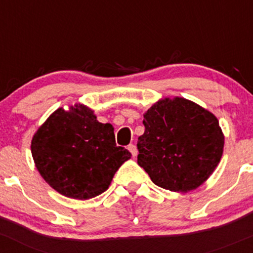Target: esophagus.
Returning <instances> with one entry per match:
<instances>
[{
	"instance_id": "obj_1",
	"label": "esophagus",
	"mask_w": 253,
	"mask_h": 253,
	"mask_svg": "<svg viewBox=\"0 0 253 253\" xmlns=\"http://www.w3.org/2000/svg\"><path fill=\"white\" fill-rule=\"evenodd\" d=\"M128 150L131 151V154H132V156H137V154H138V151H137V148H135V145L134 144H129L128 145Z\"/></svg>"
}]
</instances>
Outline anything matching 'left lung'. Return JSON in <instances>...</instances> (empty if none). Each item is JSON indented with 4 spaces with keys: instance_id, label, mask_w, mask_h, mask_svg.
<instances>
[{
    "instance_id": "8db88e82",
    "label": "left lung",
    "mask_w": 253,
    "mask_h": 253,
    "mask_svg": "<svg viewBox=\"0 0 253 253\" xmlns=\"http://www.w3.org/2000/svg\"><path fill=\"white\" fill-rule=\"evenodd\" d=\"M138 138V165L154 184L187 193L196 189L219 164L224 135L216 116L194 102L159 100L144 114Z\"/></svg>"
}]
</instances>
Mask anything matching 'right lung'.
<instances>
[{"mask_svg": "<svg viewBox=\"0 0 253 253\" xmlns=\"http://www.w3.org/2000/svg\"><path fill=\"white\" fill-rule=\"evenodd\" d=\"M31 154L50 187L78 200L104 193L120 166L132 156L116 145L114 127L100 124L82 104L69 111L57 109L34 134Z\"/></svg>", "mask_w": 253, "mask_h": 253, "instance_id": "right-lung-1", "label": "right lung"}]
</instances>
